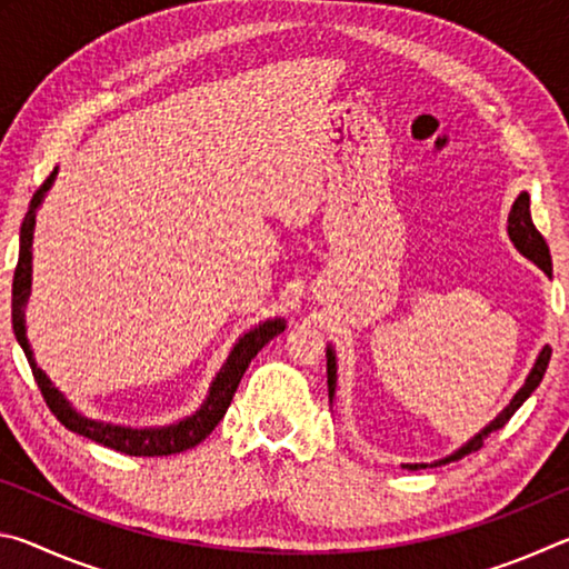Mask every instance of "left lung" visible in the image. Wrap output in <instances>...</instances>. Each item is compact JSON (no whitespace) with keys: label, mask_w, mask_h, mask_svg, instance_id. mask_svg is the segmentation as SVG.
Instances as JSON below:
<instances>
[{"label":"left lung","mask_w":569,"mask_h":569,"mask_svg":"<svg viewBox=\"0 0 569 569\" xmlns=\"http://www.w3.org/2000/svg\"><path fill=\"white\" fill-rule=\"evenodd\" d=\"M507 233H509V238H512V243L517 246L519 253L527 256L529 261H535L539 268H542V271H545L547 276H552L550 248H547L542 233H539V230L535 228L532 216H529V196H527V192H519L517 200H515V206H512V210H509ZM326 353H329V363H326V366H329V397H333V387H336V356H333V349H329ZM550 356H552V349H550V346H545V349L539 351V356H537L535 369L529 371L525 387L515 393V399L509 401V407H507L502 413H499V417H497L492 423H489V427L481 429L475 439L467 441V445L461 447L459 451H455V455H451V457L437 461V465H447V461H455V459H459V457L471 455V451H477L481 445H485V439H487L489 435H492V431L502 429L505 423H507L509 419H512V413L529 399V393H532V391L539 387V381H542L545 371H547V363H550ZM437 465H407V467H409V469H427V467H437Z\"/></svg>","instance_id":"8db88e82"}]
</instances>
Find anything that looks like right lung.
I'll return each instance as SVG.
<instances>
[{"label": "right lung", "mask_w": 569, "mask_h": 569, "mask_svg": "<svg viewBox=\"0 0 569 569\" xmlns=\"http://www.w3.org/2000/svg\"><path fill=\"white\" fill-rule=\"evenodd\" d=\"M52 170L47 180L42 182L37 192L32 196L30 210L22 220V230H19V261L14 268V281H12V326H14V336L19 346H22L27 353V361H30L32 377L40 387L42 397L47 401V407L60 419L67 429L74 431V435H82L92 441H98L102 447H110L114 451H122V455L130 457H168V455H180V451L192 449L200 445L210 431L218 427V421L226 417V411L233 401V393L238 389L240 379L248 369V363L253 356L263 349V346L273 339V336L281 333L286 329V323L281 319L266 321L258 326V329L248 331L243 339H240L233 351H230L228 361L223 363V369L218 371V377L210 387V393L203 407H200L192 417L182 419L178 423H170V427L162 429H128V427H114V423H104V421H94L77 413L70 403L64 401V397L57 391L50 379L44 377L40 366L34 363L30 343H27V333H24V303L27 296H30V286H32V233H34V213L40 208L44 192L50 190L52 180H54Z\"/></svg>", "instance_id": "obj_1"}]
</instances>
